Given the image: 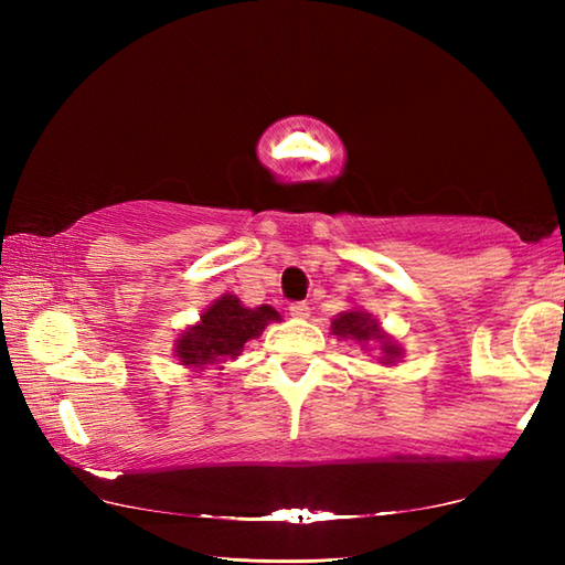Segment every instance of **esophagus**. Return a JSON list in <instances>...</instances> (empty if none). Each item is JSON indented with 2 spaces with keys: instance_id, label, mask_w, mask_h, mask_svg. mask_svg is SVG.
<instances>
[{
  "instance_id": "esophagus-1",
  "label": "esophagus",
  "mask_w": 565,
  "mask_h": 565,
  "mask_svg": "<svg viewBox=\"0 0 565 565\" xmlns=\"http://www.w3.org/2000/svg\"><path fill=\"white\" fill-rule=\"evenodd\" d=\"M289 310H291V316H294V318H298V320H303V318H308V316H310V306H308L306 301H296V303H291V306H289Z\"/></svg>"
}]
</instances>
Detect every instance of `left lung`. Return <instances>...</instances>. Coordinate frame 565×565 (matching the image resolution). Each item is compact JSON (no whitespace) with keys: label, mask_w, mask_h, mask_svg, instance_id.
I'll use <instances>...</instances> for the list:
<instances>
[{"label":"left lung","mask_w":565,"mask_h":565,"mask_svg":"<svg viewBox=\"0 0 565 565\" xmlns=\"http://www.w3.org/2000/svg\"><path fill=\"white\" fill-rule=\"evenodd\" d=\"M332 334L338 338H350L356 342H369V340H381L383 342V354H386V364H391L395 356H398V347L386 340V334L379 330V322L371 320V316L359 313V310H350V313H340L332 320Z\"/></svg>","instance_id":"8db88e82"}]
</instances>
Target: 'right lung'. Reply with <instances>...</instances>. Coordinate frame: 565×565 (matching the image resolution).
Listing matches in <instances>:
<instances>
[{"instance_id": "1", "label": "right lung", "mask_w": 565, "mask_h": 565, "mask_svg": "<svg viewBox=\"0 0 565 565\" xmlns=\"http://www.w3.org/2000/svg\"><path fill=\"white\" fill-rule=\"evenodd\" d=\"M271 320H279V313L271 306L252 310L239 306L235 296L225 294L201 316L199 326L189 328L182 340H177L179 362L184 366L203 369L225 356L233 359L243 350L245 342L255 340Z\"/></svg>"}]
</instances>
